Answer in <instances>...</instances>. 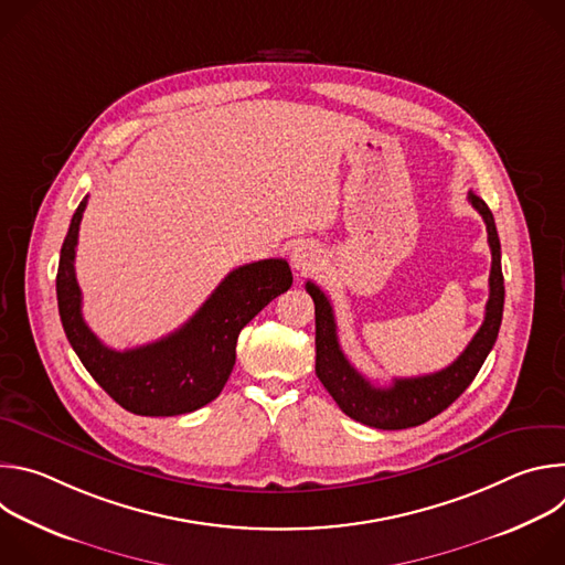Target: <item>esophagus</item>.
I'll list each match as a JSON object with an SVG mask.
<instances>
[{
    "label": "esophagus",
    "mask_w": 565,
    "mask_h": 565,
    "mask_svg": "<svg viewBox=\"0 0 565 565\" xmlns=\"http://www.w3.org/2000/svg\"><path fill=\"white\" fill-rule=\"evenodd\" d=\"M319 262H321L319 248H317L315 244H308V241H303V244H297V246L292 248V253H290V264H292V268H295L297 273H301V275L317 270Z\"/></svg>",
    "instance_id": "obj_1"
}]
</instances>
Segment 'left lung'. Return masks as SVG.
<instances>
[{"instance_id": "left-lung-1", "label": "left lung", "mask_w": 565, "mask_h": 565, "mask_svg": "<svg viewBox=\"0 0 565 565\" xmlns=\"http://www.w3.org/2000/svg\"><path fill=\"white\" fill-rule=\"evenodd\" d=\"M467 199L488 225V241L492 250L490 299L482 327L458 360H454L447 369L418 377H395L391 386L371 384L340 349L335 315L329 297L312 281L306 284V290L315 301V373L349 418L375 429L418 427L445 412L471 384L482 362L490 355L499 338L505 301L501 241L488 203L473 192H469Z\"/></svg>"}]
</instances>
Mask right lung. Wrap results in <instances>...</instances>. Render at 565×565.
I'll return each mask as SVG.
<instances>
[{"instance_id": "1", "label": "right lung", "mask_w": 565, "mask_h": 565, "mask_svg": "<svg viewBox=\"0 0 565 565\" xmlns=\"http://www.w3.org/2000/svg\"><path fill=\"white\" fill-rule=\"evenodd\" d=\"M87 196L79 201L57 266V308L75 355L92 377L136 416H181L212 402L225 386L241 329L292 286L284 259H264L232 270L185 324L163 340L129 351L105 347L83 317L75 279V246Z\"/></svg>"}]
</instances>
